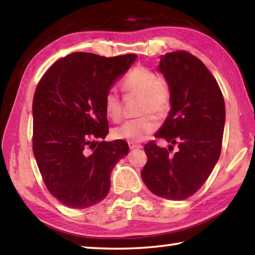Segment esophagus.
<instances>
[{
    "mask_svg": "<svg viewBox=\"0 0 255 255\" xmlns=\"http://www.w3.org/2000/svg\"><path fill=\"white\" fill-rule=\"evenodd\" d=\"M129 148L130 149H137V148H141L143 146L139 145V144H135V143H129Z\"/></svg>",
    "mask_w": 255,
    "mask_h": 255,
    "instance_id": "obj_1",
    "label": "esophagus"
}]
</instances>
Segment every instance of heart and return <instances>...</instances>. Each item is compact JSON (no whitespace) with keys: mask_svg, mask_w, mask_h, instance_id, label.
I'll return each mask as SVG.
<instances>
[{"mask_svg":"<svg viewBox=\"0 0 255 255\" xmlns=\"http://www.w3.org/2000/svg\"><path fill=\"white\" fill-rule=\"evenodd\" d=\"M124 91L128 94L143 96L141 114L155 112L164 116L170 109V93L161 83L159 76L146 67H136L123 81ZM105 111L110 119L117 120L122 117L123 102L118 92L110 89L105 97ZM159 126L157 117L148 114L141 118L127 120L112 130L117 139L140 141L154 132Z\"/></svg>","mask_w":255,"mask_h":255,"instance_id":"obj_1","label":"heart"}]
</instances>
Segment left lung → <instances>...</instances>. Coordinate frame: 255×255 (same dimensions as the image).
Returning a JSON list of instances; mask_svg holds the SVG:
<instances>
[{
	"label": "left lung",
	"mask_w": 255,
	"mask_h": 255,
	"mask_svg": "<svg viewBox=\"0 0 255 255\" xmlns=\"http://www.w3.org/2000/svg\"><path fill=\"white\" fill-rule=\"evenodd\" d=\"M157 71L169 85L171 110L155 137L171 145L144 146L141 179L154 195L180 201L201 188L221 156L225 102L213 74L188 51L161 56ZM175 143L179 149L171 155Z\"/></svg>",
	"instance_id": "obj_1"
}]
</instances>
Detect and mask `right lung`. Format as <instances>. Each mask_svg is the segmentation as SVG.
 Returning <instances> with one entry per match:
<instances>
[{
    "label": "right lung",
    "mask_w": 255,
    "mask_h": 255,
    "mask_svg": "<svg viewBox=\"0 0 255 255\" xmlns=\"http://www.w3.org/2000/svg\"><path fill=\"white\" fill-rule=\"evenodd\" d=\"M137 55L102 57L73 53L49 67L32 101V149L47 189L74 209L108 196L116 164L129 152L125 140L97 141L109 132L105 97Z\"/></svg>",
    "instance_id": "right-lung-1"
}]
</instances>
